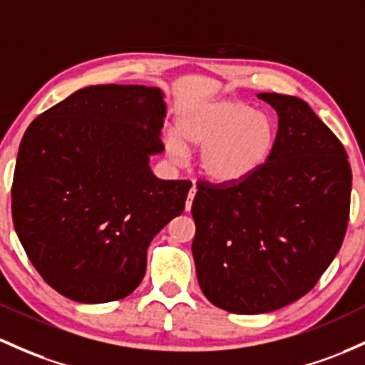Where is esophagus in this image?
<instances>
[{
  "instance_id": "esophagus-1",
  "label": "esophagus",
  "mask_w": 365,
  "mask_h": 365,
  "mask_svg": "<svg viewBox=\"0 0 365 365\" xmlns=\"http://www.w3.org/2000/svg\"><path fill=\"white\" fill-rule=\"evenodd\" d=\"M195 192H197V187L192 185L190 190H189V197H187V202H185V210H187V211H190L192 201H194V197H195Z\"/></svg>"
}]
</instances>
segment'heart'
<instances>
[{"label": "heart", "mask_w": 365, "mask_h": 365, "mask_svg": "<svg viewBox=\"0 0 365 365\" xmlns=\"http://www.w3.org/2000/svg\"><path fill=\"white\" fill-rule=\"evenodd\" d=\"M275 143V126L267 114L234 98L194 103L176 118V135L166 138L171 161L183 164L189 149L201 150V170L220 183L246 180L263 164Z\"/></svg>", "instance_id": "obj_1"}]
</instances>
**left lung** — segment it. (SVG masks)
Instances as JSON below:
<instances>
[{"label": "left lung", "mask_w": 365, "mask_h": 365, "mask_svg": "<svg viewBox=\"0 0 365 365\" xmlns=\"http://www.w3.org/2000/svg\"><path fill=\"white\" fill-rule=\"evenodd\" d=\"M258 98L279 115L267 163L241 182L199 180L192 202L199 286L215 307L241 315L279 310L314 289L350 218L343 143L305 100Z\"/></svg>", "instance_id": "1"}]
</instances>
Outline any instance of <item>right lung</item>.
<instances>
[{"mask_svg":"<svg viewBox=\"0 0 365 365\" xmlns=\"http://www.w3.org/2000/svg\"><path fill=\"white\" fill-rule=\"evenodd\" d=\"M163 93L138 85L76 91L24 133L11 216L38 274L66 298L106 303L142 282L154 235L185 210L190 180H159Z\"/></svg>","mask_w":365,"mask_h":365,"instance_id":"obj_1","label":"right lung"}]
</instances>
